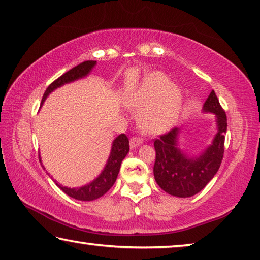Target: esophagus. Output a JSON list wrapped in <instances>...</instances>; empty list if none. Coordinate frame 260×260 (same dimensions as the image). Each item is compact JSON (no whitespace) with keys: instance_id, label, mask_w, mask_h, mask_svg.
<instances>
[{"instance_id":"1","label":"esophagus","mask_w":260,"mask_h":260,"mask_svg":"<svg viewBox=\"0 0 260 260\" xmlns=\"http://www.w3.org/2000/svg\"><path fill=\"white\" fill-rule=\"evenodd\" d=\"M141 143H142V140L141 139L132 138L129 141V147H131V149H135V148H138Z\"/></svg>"}]
</instances>
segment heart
Returning <instances> with one entry per match:
<instances>
[{
	"instance_id": "b5f03b06",
	"label": "heart",
	"mask_w": 260,
	"mask_h": 260,
	"mask_svg": "<svg viewBox=\"0 0 260 260\" xmlns=\"http://www.w3.org/2000/svg\"><path fill=\"white\" fill-rule=\"evenodd\" d=\"M182 103L181 91L160 72L144 77L131 99V104L141 110V125L150 133H161L174 126Z\"/></svg>"
}]
</instances>
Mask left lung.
<instances>
[{
	"mask_svg": "<svg viewBox=\"0 0 260 260\" xmlns=\"http://www.w3.org/2000/svg\"><path fill=\"white\" fill-rule=\"evenodd\" d=\"M202 111L214 114L217 132L209 146L201 151L192 153L180 147L183 126L175 127L153 142L155 180L162 190L175 197L186 199L199 193L213 179L221 164L227 118L213 90L204 102Z\"/></svg>",
	"mask_w": 260,
	"mask_h": 260,
	"instance_id": "obj_1",
	"label": "left lung"
}]
</instances>
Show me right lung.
<instances>
[{"label":"right lung","instance_id":"right-lung-1","mask_svg":"<svg viewBox=\"0 0 260 260\" xmlns=\"http://www.w3.org/2000/svg\"><path fill=\"white\" fill-rule=\"evenodd\" d=\"M96 65V60H87L83 63L77 65L76 68H73L64 73L63 76L59 77L57 80H55L51 85L47 88V90L43 94V98L41 101V105L47 100L52 91L56 90L57 88H60L61 86L68 85V83L74 82L80 79L86 78L89 76L90 72L93 71V69ZM129 151V141L127 139L125 134L118 135L116 139L113 140L111 144V150H110V155L108 157V160L105 162L104 169L102 170L98 177H96L93 181L89 183L83 184L81 187H65L61 186L60 183L56 181L55 179H52V181L56 183V186L60 188V190H63L67 195L72 197L74 200L83 201V202H89L100 199L101 196H103L110 188L113 186V183L116 182L118 173L120 171L121 161L124 160L127 153ZM41 161V158H40ZM42 164V161H41ZM45 169V166H42ZM52 178V177H51Z\"/></svg>","mask_w":260,"mask_h":260}]
</instances>
